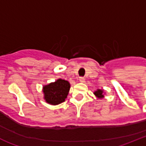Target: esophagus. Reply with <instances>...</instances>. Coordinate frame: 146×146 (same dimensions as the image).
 <instances>
[{"label":"esophagus","instance_id":"obj_1","mask_svg":"<svg viewBox=\"0 0 146 146\" xmlns=\"http://www.w3.org/2000/svg\"><path fill=\"white\" fill-rule=\"evenodd\" d=\"M80 80V82H84L85 80H85L84 77H80V80Z\"/></svg>","mask_w":146,"mask_h":146}]
</instances>
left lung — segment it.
Segmentation results:
<instances>
[{
	"label": "left lung",
	"mask_w": 146,
	"mask_h": 146,
	"mask_svg": "<svg viewBox=\"0 0 146 146\" xmlns=\"http://www.w3.org/2000/svg\"><path fill=\"white\" fill-rule=\"evenodd\" d=\"M94 94L98 98H103V96H103V91H102V90H100V89H98L97 91L94 92Z\"/></svg>",
	"instance_id": "1"
}]
</instances>
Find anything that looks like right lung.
Segmentation results:
<instances>
[{
	"mask_svg": "<svg viewBox=\"0 0 146 146\" xmlns=\"http://www.w3.org/2000/svg\"><path fill=\"white\" fill-rule=\"evenodd\" d=\"M70 83L64 80L59 79L43 88L44 99L50 104H58L65 101L70 91Z\"/></svg>",
	"mask_w": 146,
	"mask_h": 146,
	"instance_id": "1",
	"label": "right lung"
}]
</instances>
